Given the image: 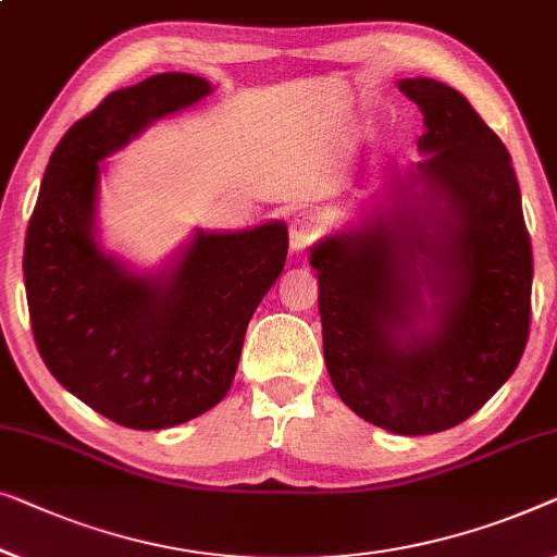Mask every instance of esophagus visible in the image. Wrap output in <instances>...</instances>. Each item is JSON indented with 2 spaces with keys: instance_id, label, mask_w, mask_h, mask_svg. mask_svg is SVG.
I'll return each mask as SVG.
<instances>
[{
  "instance_id": "esophagus-1",
  "label": "esophagus",
  "mask_w": 557,
  "mask_h": 557,
  "mask_svg": "<svg viewBox=\"0 0 557 557\" xmlns=\"http://www.w3.org/2000/svg\"><path fill=\"white\" fill-rule=\"evenodd\" d=\"M288 233H292L294 248H306L321 236V223L311 213H298L292 225H288Z\"/></svg>"
}]
</instances>
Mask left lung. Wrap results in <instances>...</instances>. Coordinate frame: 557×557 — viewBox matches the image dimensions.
Wrapping results in <instances>:
<instances>
[{"mask_svg":"<svg viewBox=\"0 0 557 557\" xmlns=\"http://www.w3.org/2000/svg\"><path fill=\"white\" fill-rule=\"evenodd\" d=\"M399 90L424 115L426 158L407 181L445 208L419 219L399 203L367 233L321 240L311 265L344 405L389 432L434 434L478 412L520 364L533 246L510 152L465 95L430 77L401 79ZM422 285L441 298L430 335L408 332Z\"/></svg>","mask_w":557,"mask_h":557,"instance_id":"obj_1","label":"left lung"}]
</instances>
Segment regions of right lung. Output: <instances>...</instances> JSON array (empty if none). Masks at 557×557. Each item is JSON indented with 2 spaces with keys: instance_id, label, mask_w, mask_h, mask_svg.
<instances>
[{
  "instance_id": "right-lung-1",
  "label": "right lung",
  "mask_w": 557,
  "mask_h": 557,
  "mask_svg": "<svg viewBox=\"0 0 557 557\" xmlns=\"http://www.w3.org/2000/svg\"><path fill=\"white\" fill-rule=\"evenodd\" d=\"M208 92L185 72L110 92L54 148L24 238L39 357L64 389L131 430L183 424L219 405L248 321L286 263L284 223L200 231L163 278L131 276L95 244L100 160Z\"/></svg>"
}]
</instances>
